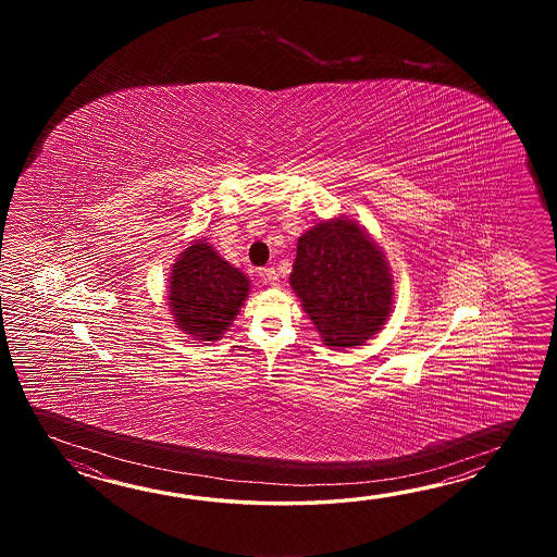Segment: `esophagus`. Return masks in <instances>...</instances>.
<instances>
[{
    "instance_id": "1",
    "label": "esophagus",
    "mask_w": 557,
    "mask_h": 557,
    "mask_svg": "<svg viewBox=\"0 0 557 557\" xmlns=\"http://www.w3.org/2000/svg\"><path fill=\"white\" fill-rule=\"evenodd\" d=\"M262 276H264L267 283L273 284V286L278 284V273H276V269H273V267H267V269L262 271Z\"/></svg>"
}]
</instances>
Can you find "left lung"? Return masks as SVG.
I'll use <instances>...</instances> for the list:
<instances>
[{
    "label": "left lung",
    "instance_id": "1",
    "mask_svg": "<svg viewBox=\"0 0 557 557\" xmlns=\"http://www.w3.org/2000/svg\"><path fill=\"white\" fill-rule=\"evenodd\" d=\"M290 284L332 348L360 346L391 314L388 262L367 231L344 216L298 238Z\"/></svg>",
    "mask_w": 557,
    "mask_h": 557
}]
</instances>
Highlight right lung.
Here are the masks:
<instances>
[{"mask_svg": "<svg viewBox=\"0 0 557 557\" xmlns=\"http://www.w3.org/2000/svg\"><path fill=\"white\" fill-rule=\"evenodd\" d=\"M249 295V278L205 240L178 255L169 281L175 324L202 344L221 341Z\"/></svg>", "mask_w": 557, "mask_h": 557, "instance_id": "obj_1", "label": "right lung"}]
</instances>
